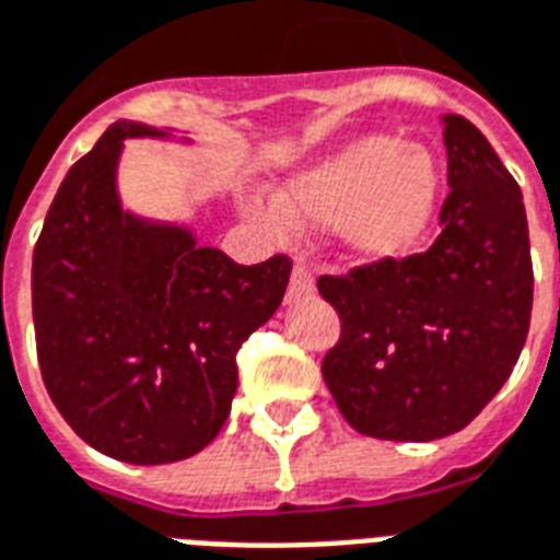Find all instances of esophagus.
<instances>
[{
	"instance_id": "1",
	"label": "esophagus",
	"mask_w": 560,
	"mask_h": 560,
	"mask_svg": "<svg viewBox=\"0 0 560 560\" xmlns=\"http://www.w3.org/2000/svg\"><path fill=\"white\" fill-rule=\"evenodd\" d=\"M315 289V275L306 262H294L292 277H289V298H298V294H306Z\"/></svg>"
}]
</instances>
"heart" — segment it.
Listing matches in <instances>:
<instances>
[{
    "mask_svg": "<svg viewBox=\"0 0 560 560\" xmlns=\"http://www.w3.org/2000/svg\"><path fill=\"white\" fill-rule=\"evenodd\" d=\"M438 203L435 160L392 137H365L289 186L283 207L248 203V215L280 233L289 219H339V236L362 259L406 257L427 233Z\"/></svg>",
    "mask_w": 560,
    "mask_h": 560,
    "instance_id": "1",
    "label": "heart"
}]
</instances>
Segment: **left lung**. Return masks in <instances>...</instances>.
Segmentation results:
<instances>
[{
    "mask_svg": "<svg viewBox=\"0 0 560 560\" xmlns=\"http://www.w3.org/2000/svg\"><path fill=\"white\" fill-rule=\"evenodd\" d=\"M441 233L423 254L320 275L341 318L320 374L350 427L383 441L465 429L509 380L532 318L517 180L465 116L444 119Z\"/></svg>",
    "mask_w": 560,
    "mask_h": 560,
    "instance_id": "8db88e82",
    "label": "left lung"
}]
</instances>
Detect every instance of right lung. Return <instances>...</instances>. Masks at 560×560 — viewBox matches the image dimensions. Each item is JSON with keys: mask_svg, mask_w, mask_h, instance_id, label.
Instances as JSON below:
<instances>
[{"mask_svg": "<svg viewBox=\"0 0 560 560\" xmlns=\"http://www.w3.org/2000/svg\"><path fill=\"white\" fill-rule=\"evenodd\" d=\"M119 122L69 168L32 259L37 362L78 438L128 465H168L219 435L236 353L285 294L292 259L240 266L192 233L122 212Z\"/></svg>", "mask_w": 560, "mask_h": 560, "instance_id": "right-lung-1", "label": "right lung"}]
</instances>
